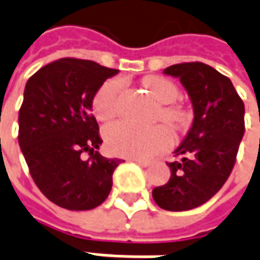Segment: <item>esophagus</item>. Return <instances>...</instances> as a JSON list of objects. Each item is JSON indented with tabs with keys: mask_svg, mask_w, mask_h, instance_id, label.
Here are the masks:
<instances>
[{
	"mask_svg": "<svg viewBox=\"0 0 260 260\" xmlns=\"http://www.w3.org/2000/svg\"><path fill=\"white\" fill-rule=\"evenodd\" d=\"M132 161H134V162H137V164L141 167H149L151 164H152L149 159H132Z\"/></svg>",
	"mask_w": 260,
	"mask_h": 260,
	"instance_id": "34e87169",
	"label": "esophagus"
}]
</instances>
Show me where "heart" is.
<instances>
[{
	"label": "heart",
	"instance_id": "b5f03b06",
	"mask_svg": "<svg viewBox=\"0 0 260 260\" xmlns=\"http://www.w3.org/2000/svg\"><path fill=\"white\" fill-rule=\"evenodd\" d=\"M144 87L149 96L161 106L159 118L171 126H180L185 121V113L173 103L178 98L177 86L166 77H148ZM122 82L109 79L103 83L93 98V112L101 121H108L115 116L118 109V96L121 93ZM105 141L108 149L119 157L145 159L157 155L170 148L173 142L171 132L162 125L152 128H139L126 122H115L105 128Z\"/></svg>",
	"mask_w": 260,
	"mask_h": 260
}]
</instances>
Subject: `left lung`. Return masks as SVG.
Here are the masks:
<instances>
[{
	"label": "left lung",
	"instance_id": "left-lung-1",
	"mask_svg": "<svg viewBox=\"0 0 260 260\" xmlns=\"http://www.w3.org/2000/svg\"><path fill=\"white\" fill-rule=\"evenodd\" d=\"M180 79L191 101V128L174 151L177 161L168 183L152 190L161 209L185 211L196 209L219 191L236 161L245 134V105L229 77L200 61L164 69Z\"/></svg>",
	"mask_w": 260,
	"mask_h": 260
}]
</instances>
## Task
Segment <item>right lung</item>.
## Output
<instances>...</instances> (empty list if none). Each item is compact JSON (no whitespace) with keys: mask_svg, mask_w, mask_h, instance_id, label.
Segmentation results:
<instances>
[{"mask_svg":"<svg viewBox=\"0 0 260 260\" xmlns=\"http://www.w3.org/2000/svg\"><path fill=\"white\" fill-rule=\"evenodd\" d=\"M116 73L92 60L58 58L25 85L18 144L34 183L63 209L92 210L112 190L121 159L99 154L102 139L92 105L98 89Z\"/></svg>","mask_w":260,"mask_h":260,"instance_id":"right-lung-1","label":"right lung"}]
</instances>
